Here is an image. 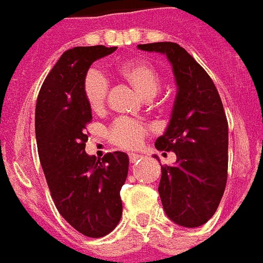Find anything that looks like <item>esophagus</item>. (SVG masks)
<instances>
[{
    "label": "esophagus",
    "mask_w": 263,
    "mask_h": 263,
    "mask_svg": "<svg viewBox=\"0 0 263 263\" xmlns=\"http://www.w3.org/2000/svg\"><path fill=\"white\" fill-rule=\"evenodd\" d=\"M140 159H142V155H139V154L135 153L129 154V161H131L132 163H136V162H139Z\"/></svg>",
    "instance_id": "obj_1"
}]
</instances>
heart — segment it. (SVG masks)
Returning <instances> with one entry per match:
<instances>
[{"label":"heart","instance_id":"heart-1","mask_svg":"<svg viewBox=\"0 0 263 263\" xmlns=\"http://www.w3.org/2000/svg\"><path fill=\"white\" fill-rule=\"evenodd\" d=\"M117 74L135 87L139 95L151 98L157 95L161 87V78L157 69L151 63L139 59L121 62L116 67ZM83 96L91 110L100 112L104 108L108 95V82L98 71L87 72L83 80ZM146 127L131 119H119L109 129L110 142L116 146L134 150L142 144L146 135Z\"/></svg>","mask_w":263,"mask_h":263}]
</instances>
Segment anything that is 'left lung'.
<instances>
[{
  "label": "left lung",
  "mask_w": 263,
  "mask_h": 263,
  "mask_svg": "<svg viewBox=\"0 0 263 263\" xmlns=\"http://www.w3.org/2000/svg\"><path fill=\"white\" fill-rule=\"evenodd\" d=\"M139 50L166 55L177 95L161 151L176 153L173 166H162L158 192L170 220L200 227L213 216L227 183L228 123L216 86L206 71L177 43L139 44Z\"/></svg>",
  "instance_id": "left-lung-1"
}]
</instances>
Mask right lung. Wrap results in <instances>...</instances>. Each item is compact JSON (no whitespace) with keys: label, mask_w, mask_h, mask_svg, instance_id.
I'll list each match as a JSON object with an SVG mask.
<instances>
[{"label":"right lung","mask_w":263,"mask_h":263,"mask_svg":"<svg viewBox=\"0 0 263 263\" xmlns=\"http://www.w3.org/2000/svg\"><path fill=\"white\" fill-rule=\"evenodd\" d=\"M117 47H76L52 67L37 96L35 131L40 163L62 217L89 238H102L120 221V191L129 159L115 151L102 161L85 153V125L91 109L83 96V80L93 62Z\"/></svg>","instance_id":"1"}]
</instances>
